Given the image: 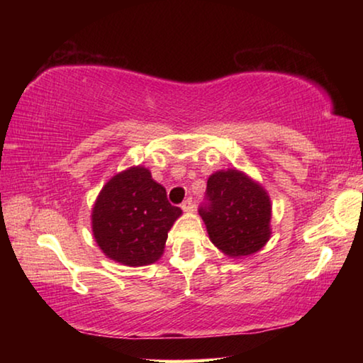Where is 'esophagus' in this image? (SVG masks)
Wrapping results in <instances>:
<instances>
[{
  "mask_svg": "<svg viewBox=\"0 0 363 363\" xmlns=\"http://www.w3.org/2000/svg\"><path fill=\"white\" fill-rule=\"evenodd\" d=\"M181 208H182L184 211H194L195 210V201H194L192 196H189V199L184 200Z\"/></svg>",
  "mask_w": 363,
  "mask_h": 363,
  "instance_id": "34e87169",
  "label": "esophagus"
}]
</instances>
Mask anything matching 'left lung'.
<instances>
[{"label": "left lung", "mask_w": 363, "mask_h": 363, "mask_svg": "<svg viewBox=\"0 0 363 363\" xmlns=\"http://www.w3.org/2000/svg\"><path fill=\"white\" fill-rule=\"evenodd\" d=\"M270 210L266 190L237 169L210 176L199 206L211 242L229 256L253 255L267 243Z\"/></svg>", "instance_id": "1"}]
</instances>
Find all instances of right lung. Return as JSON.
I'll list each match as a JSON object with an SVG mask.
<instances>
[{
	"instance_id": "obj_1",
	"label": "right lung",
	"mask_w": 363,
	"mask_h": 363,
	"mask_svg": "<svg viewBox=\"0 0 363 363\" xmlns=\"http://www.w3.org/2000/svg\"><path fill=\"white\" fill-rule=\"evenodd\" d=\"M181 213L149 169H126L113 176L97 196L94 238L110 259L125 266H147L163 255L168 230Z\"/></svg>"
}]
</instances>
